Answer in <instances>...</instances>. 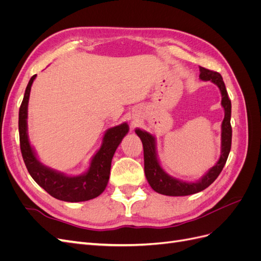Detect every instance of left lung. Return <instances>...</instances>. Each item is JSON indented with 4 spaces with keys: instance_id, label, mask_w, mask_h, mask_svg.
Returning <instances> with one entry per match:
<instances>
[{
    "instance_id": "8db88e82",
    "label": "left lung",
    "mask_w": 261,
    "mask_h": 261,
    "mask_svg": "<svg viewBox=\"0 0 261 261\" xmlns=\"http://www.w3.org/2000/svg\"><path fill=\"white\" fill-rule=\"evenodd\" d=\"M199 78L201 81H210L218 86L221 92V106L224 110V118L221 125V154L218 162L209 169L196 181H187L173 177L161 167L156 152L155 137L146 130L136 128L135 133L140 138L144 146L145 174L149 185L154 192L167 196H188L199 193L210 186L222 171L227 160L232 144V127H231V100L225 88L222 76L219 73L199 66Z\"/></svg>"
}]
</instances>
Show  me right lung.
<instances>
[{
	"mask_svg": "<svg viewBox=\"0 0 261 261\" xmlns=\"http://www.w3.org/2000/svg\"><path fill=\"white\" fill-rule=\"evenodd\" d=\"M37 75L30 78L19 109L18 129L20 150L29 174L36 183L54 198L68 202L87 201L96 198L105 192L110 177L112 158L123 138L128 133V124L124 122L107 129L102 144L91 158L89 168L80 175L65 173L46 167L38 159L28 137V102L31 86Z\"/></svg>",
	"mask_w": 261,
	"mask_h": 261,
	"instance_id": "add662e5",
	"label": "right lung"
}]
</instances>
